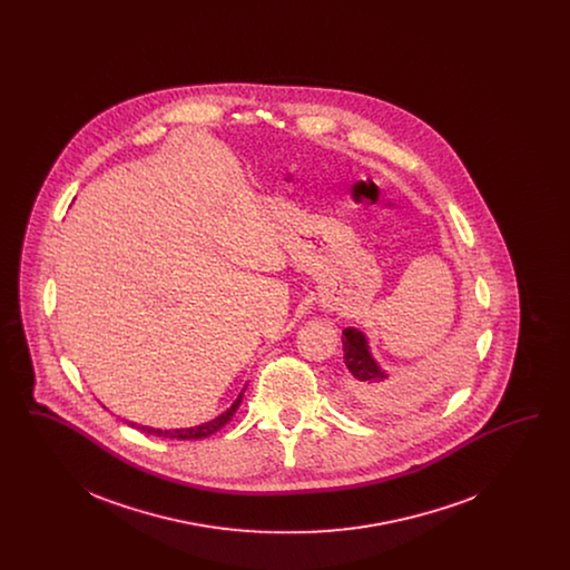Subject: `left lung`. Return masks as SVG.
<instances>
[{
    "label": "left lung",
    "instance_id": "left-lung-1",
    "mask_svg": "<svg viewBox=\"0 0 570 570\" xmlns=\"http://www.w3.org/2000/svg\"><path fill=\"white\" fill-rule=\"evenodd\" d=\"M342 351H344V363L351 372V393L358 404L365 407H379L393 400L391 389L386 382V374L376 365L372 354L367 351L365 335L356 328H344L342 331Z\"/></svg>",
    "mask_w": 570,
    "mask_h": 570
}]
</instances>
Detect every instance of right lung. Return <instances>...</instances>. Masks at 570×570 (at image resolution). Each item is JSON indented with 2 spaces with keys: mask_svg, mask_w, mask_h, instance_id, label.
Segmentation results:
<instances>
[{
  "mask_svg": "<svg viewBox=\"0 0 570 570\" xmlns=\"http://www.w3.org/2000/svg\"><path fill=\"white\" fill-rule=\"evenodd\" d=\"M245 391V389H244ZM244 391L239 393V397L235 400V404L228 407L226 412H222L217 419L209 421V423H203V425H196V428H188V430H154V428H138L142 432L151 435H160V438H177V440H200V438H207V435L216 434L219 432L237 412V407L242 406V400H244ZM132 428H136L132 423Z\"/></svg>",
  "mask_w": 570,
  "mask_h": 570,
  "instance_id": "add662e5",
  "label": "right lung"
}]
</instances>
